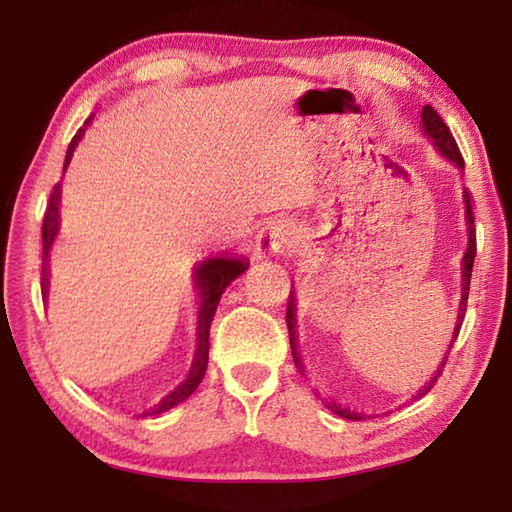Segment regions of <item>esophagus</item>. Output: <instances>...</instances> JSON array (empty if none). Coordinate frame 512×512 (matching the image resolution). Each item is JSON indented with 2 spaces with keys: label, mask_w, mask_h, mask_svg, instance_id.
I'll return each mask as SVG.
<instances>
[{
  "label": "esophagus",
  "mask_w": 512,
  "mask_h": 512,
  "mask_svg": "<svg viewBox=\"0 0 512 512\" xmlns=\"http://www.w3.org/2000/svg\"><path fill=\"white\" fill-rule=\"evenodd\" d=\"M291 228L284 221H271L259 230L255 241V255L259 259L280 257L291 248Z\"/></svg>",
  "instance_id": "1"
}]
</instances>
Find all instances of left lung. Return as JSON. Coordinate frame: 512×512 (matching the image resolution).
<instances>
[{"label":"left lung","instance_id":"8db88e82","mask_svg":"<svg viewBox=\"0 0 512 512\" xmlns=\"http://www.w3.org/2000/svg\"><path fill=\"white\" fill-rule=\"evenodd\" d=\"M422 131H424V135H427L429 140L433 142V146H436V149L440 151V155H443L445 160L452 162L454 167H458V169H461V171L465 169L463 155H461V151H458V146H456L454 135L449 133V128H447V124H445V121H443V117H440L438 112L433 110L431 106H424V108H422ZM463 194H465V223H467V250H465V255H463V296H461V307H458V318H456V327H454L452 343H449V350H452V345H454L456 336H458V329H461V323H463L465 307H467V293H470L472 266H474V257H476V230H474L472 198H470V194H467V189H465ZM287 327H289V341H291L293 361H296V366L300 368V372H305V370H302L300 354H298V332H296V296H293V291H291V296H289V305H287ZM449 350H447V354H449ZM447 354H445L443 363H440V366H438V370L433 372V377L427 381V384H424V386L420 388L418 393H415V397H422V395H427V393L431 391V388H433V384H436V381H438V377L443 375V368H445ZM327 409H329V411H334L336 415H341V418H345V420H363V418H366V415H363V413L350 411V409H343V406H341V404H336V402H329V404H327Z\"/></svg>","mask_w":512,"mask_h":512}]
</instances>
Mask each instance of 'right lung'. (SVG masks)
<instances>
[{"instance_id":"add662e5","label":"right lung","mask_w":512,"mask_h":512,"mask_svg":"<svg viewBox=\"0 0 512 512\" xmlns=\"http://www.w3.org/2000/svg\"><path fill=\"white\" fill-rule=\"evenodd\" d=\"M90 119L85 121V126L90 124ZM83 133H85V128H81V131L74 135V140L69 142V149L65 155V169H67L69 160H72V153L76 149V144L81 142ZM58 205H60V185H56L54 192H51L45 219H42V298L45 300H47V289H49V250H51V246H54V239H56L58 228H60ZM246 268H248V262L241 257L239 259L210 257L194 268V287L198 291V296H201V309H198L196 354H194L192 368H189V375L183 384H180L178 388H173L169 395H164L158 404H153L151 409H146L142 415H160L164 411L173 409V406L185 402L187 397L196 391L198 384H201V379L205 377V370H207V354H210V325H212L216 305H219L225 287H228L232 280H237V277L244 273Z\"/></svg>"}]
</instances>
